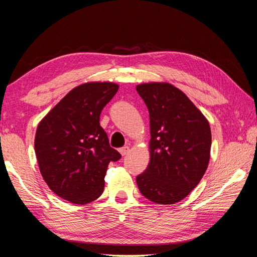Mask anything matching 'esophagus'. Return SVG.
I'll return each mask as SVG.
<instances>
[{"mask_svg":"<svg viewBox=\"0 0 257 257\" xmlns=\"http://www.w3.org/2000/svg\"><path fill=\"white\" fill-rule=\"evenodd\" d=\"M129 152H130V148L128 147V146H124V147H122V148H120V149H119V153L121 154L122 156H125V155H127Z\"/></svg>","mask_w":257,"mask_h":257,"instance_id":"obj_1","label":"esophagus"}]
</instances>
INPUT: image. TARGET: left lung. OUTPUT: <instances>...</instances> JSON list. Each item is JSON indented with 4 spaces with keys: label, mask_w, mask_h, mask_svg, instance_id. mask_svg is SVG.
<instances>
[{
    "label": "left lung",
    "mask_w": 257,
    "mask_h": 257,
    "mask_svg": "<svg viewBox=\"0 0 257 257\" xmlns=\"http://www.w3.org/2000/svg\"><path fill=\"white\" fill-rule=\"evenodd\" d=\"M149 111L150 162L137 176L146 198L170 205L184 199L207 169L212 134L207 119L187 95L166 82L136 87Z\"/></svg>",
    "instance_id": "8db88e82"
}]
</instances>
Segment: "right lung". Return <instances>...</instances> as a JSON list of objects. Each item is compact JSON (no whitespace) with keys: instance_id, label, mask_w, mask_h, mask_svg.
<instances>
[{"instance_id":"obj_1","label":"right lung","mask_w":257,"mask_h":257,"mask_svg":"<svg viewBox=\"0 0 257 257\" xmlns=\"http://www.w3.org/2000/svg\"><path fill=\"white\" fill-rule=\"evenodd\" d=\"M118 89L112 82L80 84L38 125L40 172L49 188L70 203L84 205L100 197L109 163L121 158L100 125V113Z\"/></svg>"}]
</instances>
